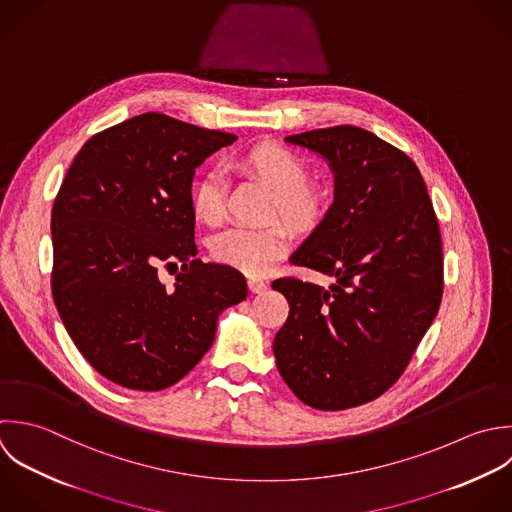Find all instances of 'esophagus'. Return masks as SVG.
<instances>
[{
    "label": "esophagus",
    "instance_id": "34e87169",
    "mask_svg": "<svg viewBox=\"0 0 512 512\" xmlns=\"http://www.w3.org/2000/svg\"><path fill=\"white\" fill-rule=\"evenodd\" d=\"M247 285H249V289H251L253 293H263V291L269 287V285H267V281H263V279H257V277H249Z\"/></svg>",
    "mask_w": 512,
    "mask_h": 512
}]
</instances>
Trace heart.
<instances>
[{
    "mask_svg": "<svg viewBox=\"0 0 512 512\" xmlns=\"http://www.w3.org/2000/svg\"><path fill=\"white\" fill-rule=\"evenodd\" d=\"M237 163L253 171L275 189V209L293 223H307L317 215V197L305 187L307 167L291 149L263 141L243 149ZM193 213L205 225H219L227 215V179L211 169L199 177L191 195ZM291 237L285 227H233L213 239L211 251L219 263L247 275H265L287 253Z\"/></svg>",
    "mask_w": 512,
    "mask_h": 512,
    "instance_id": "b5f03b06",
    "label": "heart"
}]
</instances>
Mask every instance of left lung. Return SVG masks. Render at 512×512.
<instances>
[{
	"label": "left lung",
	"mask_w": 512,
	"mask_h": 512,
	"mask_svg": "<svg viewBox=\"0 0 512 512\" xmlns=\"http://www.w3.org/2000/svg\"><path fill=\"white\" fill-rule=\"evenodd\" d=\"M329 161L335 201L291 255L335 283L273 281L289 317L277 369L309 407L343 411L391 389L443 299V241L415 161L375 133L337 125L289 135Z\"/></svg>",
	"instance_id": "8db88e82"
}]
</instances>
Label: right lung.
Returning a JSON list of instances; mask_svg holds the SVG:
<instances>
[{"label": "right lung", "instance_id": "add662e5", "mask_svg": "<svg viewBox=\"0 0 512 512\" xmlns=\"http://www.w3.org/2000/svg\"><path fill=\"white\" fill-rule=\"evenodd\" d=\"M237 137L163 113L95 133L75 155L51 211V293L87 363L115 385L161 391L209 351L245 277L197 259L195 167ZM182 271L167 290L158 267Z\"/></svg>", "mask_w": 512, "mask_h": 512}]
</instances>
